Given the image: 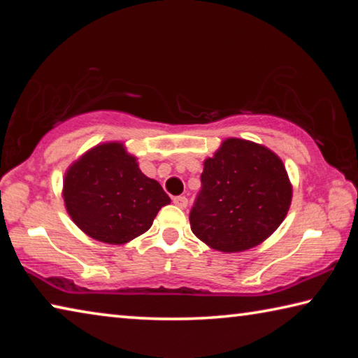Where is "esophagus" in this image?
I'll use <instances>...</instances> for the list:
<instances>
[{
  "label": "esophagus",
  "mask_w": 358,
  "mask_h": 358,
  "mask_svg": "<svg viewBox=\"0 0 358 358\" xmlns=\"http://www.w3.org/2000/svg\"><path fill=\"white\" fill-rule=\"evenodd\" d=\"M173 203L180 208H186L187 207V197L186 196H177L173 197Z\"/></svg>",
  "instance_id": "1"
}]
</instances>
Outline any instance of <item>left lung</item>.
<instances>
[{
    "label": "left lung",
    "instance_id": "obj_1",
    "mask_svg": "<svg viewBox=\"0 0 358 358\" xmlns=\"http://www.w3.org/2000/svg\"><path fill=\"white\" fill-rule=\"evenodd\" d=\"M191 230L222 252H238L270 237L284 221L292 186L282 161L262 145L227 138L201 175Z\"/></svg>",
    "mask_w": 358,
    "mask_h": 358
}]
</instances>
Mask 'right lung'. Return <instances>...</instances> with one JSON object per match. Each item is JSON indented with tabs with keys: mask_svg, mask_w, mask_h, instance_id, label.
Returning a JSON list of instances; mask_svg holds the SVG:
<instances>
[{
	"mask_svg": "<svg viewBox=\"0 0 358 358\" xmlns=\"http://www.w3.org/2000/svg\"><path fill=\"white\" fill-rule=\"evenodd\" d=\"M63 197L68 213L90 237L121 245L151 227L171 197L141 172L121 143L98 145L69 167Z\"/></svg>",
	"mask_w": 358,
	"mask_h": 358,
	"instance_id": "add662e5",
	"label": "right lung"
}]
</instances>
